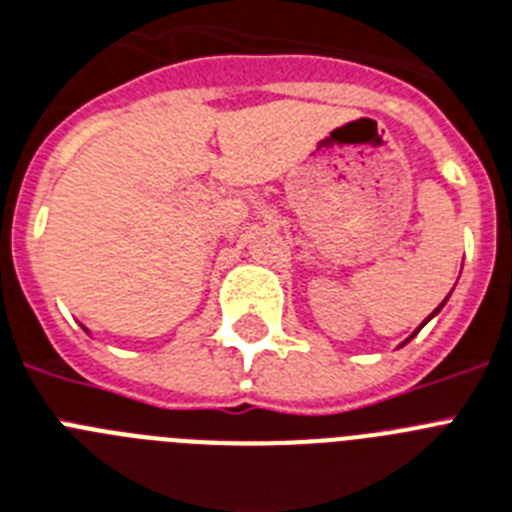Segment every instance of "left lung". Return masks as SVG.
I'll use <instances>...</instances> for the list:
<instances>
[{
    "label": "left lung",
    "instance_id": "obj_1",
    "mask_svg": "<svg viewBox=\"0 0 512 512\" xmlns=\"http://www.w3.org/2000/svg\"><path fill=\"white\" fill-rule=\"evenodd\" d=\"M445 303H447V298H445V301H442V303H439V308L445 306ZM439 308H434V314H432V316H437V314H439ZM432 316H429V319H432ZM429 319H426V322H429ZM426 322H424V324H426ZM424 324H421V327H424ZM421 327H418V329H416V332H413V335H411V337H408V340H405V342H411V340H413V337H416V335H418V332H421ZM405 342H403V345H405Z\"/></svg>",
    "mask_w": 512,
    "mask_h": 512
}]
</instances>
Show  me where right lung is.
Listing matches in <instances>:
<instances>
[{
  "instance_id": "right-lung-1",
  "label": "right lung",
  "mask_w": 512,
  "mask_h": 512,
  "mask_svg": "<svg viewBox=\"0 0 512 512\" xmlns=\"http://www.w3.org/2000/svg\"><path fill=\"white\" fill-rule=\"evenodd\" d=\"M86 332H88V329H86Z\"/></svg>"
}]
</instances>
